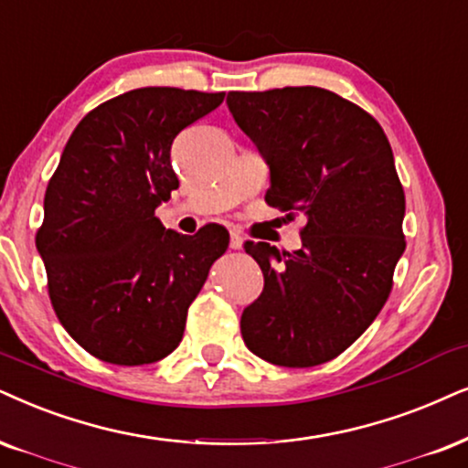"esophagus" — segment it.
<instances>
[{
  "label": "esophagus",
  "instance_id": "34e87169",
  "mask_svg": "<svg viewBox=\"0 0 468 468\" xmlns=\"http://www.w3.org/2000/svg\"><path fill=\"white\" fill-rule=\"evenodd\" d=\"M230 250H241V246H244V239H241L239 233H230V241H229Z\"/></svg>",
  "mask_w": 468,
  "mask_h": 468
}]
</instances>
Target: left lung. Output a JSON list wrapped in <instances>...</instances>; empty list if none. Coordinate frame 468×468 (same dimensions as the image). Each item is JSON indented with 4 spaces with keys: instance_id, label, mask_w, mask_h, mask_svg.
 Instances as JSON below:
<instances>
[{
    "instance_id": "obj_1",
    "label": "left lung",
    "mask_w": 468,
    "mask_h": 468,
    "mask_svg": "<svg viewBox=\"0 0 468 468\" xmlns=\"http://www.w3.org/2000/svg\"><path fill=\"white\" fill-rule=\"evenodd\" d=\"M227 105L268 164L265 200L306 220L292 254L246 244L265 287L241 313V336L268 363L322 365L371 326L404 254L391 144L374 116L317 86L229 92Z\"/></svg>"
}]
</instances>
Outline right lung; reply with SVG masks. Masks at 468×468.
Returning <instances> with one entry per match:
<instances>
[{
    "label": "right lung",
    "instance_id": "obj_1",
    "mask_svg": "<svg viewBox=\"0 0 468 468\" xmlns=\"http://www.w3.org/2000/svg\"><path fill=\"white\" fill-rule=\"evenodd\" d=\"M224 92L138 88L81 118L45 192L37 248L67 333L112 365H149L179 346L187 309L229 248L222 227L194 238L155 209L179 187L173 140Z\"/></svg>",
    "mask_w": 468,
    "mask_h": 468
}]
</instances>
